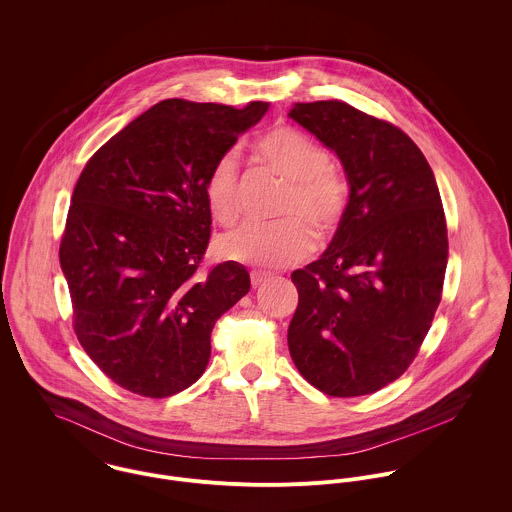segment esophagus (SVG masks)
Segmentation results:
<instances>
[{"mask_svg": "<svg viewBox=\"0 0 512 512\" xmlns=\"http://www.w3.org/2000/svg\"><path fill=\"white\" fill-rule=\"evenodd\" d=\"M268 278H270V276H268L266 272H258V270L250 272V282H252V288H258V286H262V284H264Z\"/></svg>", "mask_w": 512, "mask_h": 512, "instance_id": "obj_1", "label": "esophagus"}]
</instances>
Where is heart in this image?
Segmentation results:
<instances>
[{"label":"heart","mask_w":512,"mask_h":512,"mask_svg":"<svg viewBox=\"0 0 512 512\" xmlns=\"http://www.w3.org/2000/svg\"><path fill=\"white\" fill-rule=\"evenodd\" d=\"M254 157L290 181L284 215H303L321 234H331L347 209V183L329 165V153L292 126H274L252 144ZM205 197L220 224L240 215L238 163L222 155L209 171ZM226 258L258 268H282L305 258L315 248L313 228L299 217L280 222H246L222 242Z\"/></svg>","instance_id":"1"}]
</instances>
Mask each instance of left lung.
Returning a JSON list of instances; mask_svg holds the SVG:
<instances>
[{
	"label": "left lung",
	"mask_w": 512,
	"mask_h": 512,
	"mask_svg": "<svg viewBox=\"0 0 512 512\" xmlns=\"http://www.w3.org/2000/svg\"><path fill=\"white\" fill-rule=\"evenodd\" d=\"M288 116L337 153L349 183L331 244L292 274L290 355L329 396L372 394L404 374L438 309L447 266L438 183L400 128L345 102H297Z\"/></svg>",
	"instance_id": "obj_1"
}]
</instances>
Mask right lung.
<instances>
[{
  "instance_id": "add662e5",
  "label": "right lung",
  "mask_w": 512,
  "mask_h": 512,
  "mask_svg": "<svg viewBox=\"0 0 512 512\" xmlns=\"http://www.w3.org/2000/svg\"><path fill=\"white\" fill-rule=\"evenodd\" d=\"M268 108L161 100L82 169L59 256L74 333L118 386L147 398L189 388L217 319L250 290L238 262L199 272L213 222L205 183Z\"/></svg>"
}]
</instances>
